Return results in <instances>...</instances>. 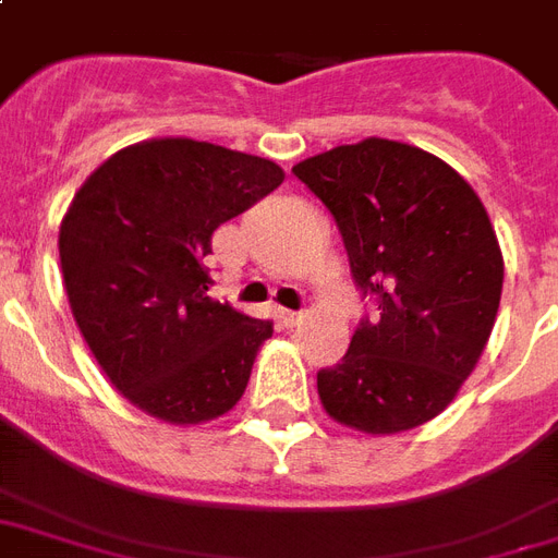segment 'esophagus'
Wrapping results in <instances>:
<instances>
[{
  "instance_id": "obj_1",
  "label": "esophagus",
  "mask_w": 558,
  "mask_h": 558,
  "mask_svg": "<svg viewBox=\"0 0 558 558\" xmlns=\"http://www.w3.org/2000/svg\"><path fill=\"white\" fill-rule=\"evenodd\" d=\"M279 320H282L284 329H294V326L303 324L305 314L303 312H288V308H282V312H279Z\"/></svg>"
}]
</instances>
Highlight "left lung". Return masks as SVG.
Instances as JSON below:
<instances>
[{"mask_svg": "<svg viewBox=\"0 0 558 558\" xmlns=\"http://www.w3.org/2000/svg\"><path fill=\"white\" fill-rule=\"evenodd\" d=\"M332 211L364 294L341 362L317 374L326 414L367 435H397L453 403L492 338L502 253L483 199L438 155L364 137L294 165Z\"/></svg>", "mask_w": 558, "mask_h": 558, "instance_id": "obj_1", "label": "left lung"}]
</instances>
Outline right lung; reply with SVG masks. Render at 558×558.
Masks as SVG:
<instances>
[{
  "instance_id": "right-lung-1",
  "label": "right lung",
  "mask_w": 558,
  "mask_h": 558,
  "mask_svg": "<svg viewBox=\"0 0 558 558\" xmlns=\"http://www.w3.org/2000/svg\"><path fill=\"white\" fill-rule=\"evenodd\" d=\"M270 158L194 137H149L105 158L58 232L75 326L141 412L196 426L244 397L270 320L208 296L211 234L279 187Z\"/></svg>"
}]
</instances>
